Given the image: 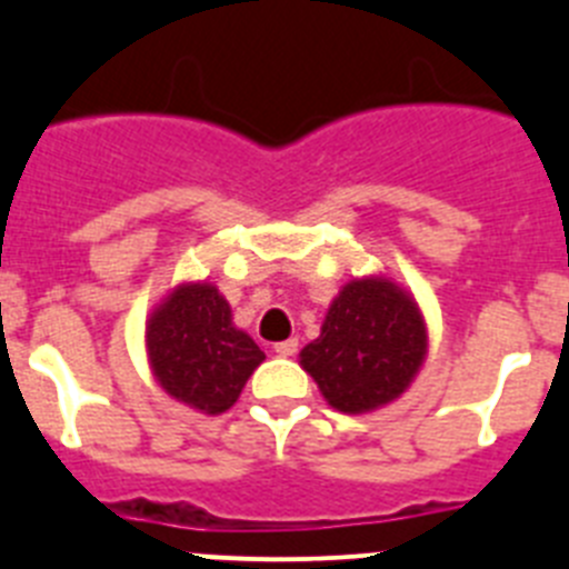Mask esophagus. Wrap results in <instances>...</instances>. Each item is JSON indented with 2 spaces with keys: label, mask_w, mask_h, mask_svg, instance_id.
I'll use <instances>...</instances> for the list:
<instances>
[{
  "label": "esophagus",
  "mask_w": 569,
  "mask_h": 569,
  "mask_svg": "<svg viewBox=\"0 0 569 569\" xmlns=\"http://www.w3.org/2000/svg\"><path fill=\"white\" fill-rule=\"evenodd\" d=\"M273 350H276V356H281V359H290V356H296V350H299V341H296V339L279 341Z\"/></svg>",
  "instance_id": "34e87169"
}]
</instances>
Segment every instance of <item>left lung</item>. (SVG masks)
<instances>
[{"label":"left lung","instance_id":"8db88e82","mask_svg":"<svg viewBox=\"0 0 569 569\" xmlns=\"http://www.w3.org/2000/svg\"><path fill=\"white\" fill-rule=\"evenodd\" d=\"M427 359V321L419 301L381 273L350 279L330 301L319 339L299 365L319 393L347 416L373 413L413 385Z\"/></svg>","mask_w":569,"mask_h":569}]
</instances>
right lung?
Here are the masks:
<instances>
[{"label":"right lung","mask_w":569,"mask_h":569,"mask_svg":"<svg viewBox=\"0 0 569 569\" xmlns=\"http://www.w3.org/2000/svg\"><path fill=\"white\" fill-rule=\"evenodd\" d=\"M144 353L156 385L196 413L222 416L264 361L233 325V310L213 281H179L144 321Z\"/></svg>","instance_id":"right-lung-1"}]
</instances>
